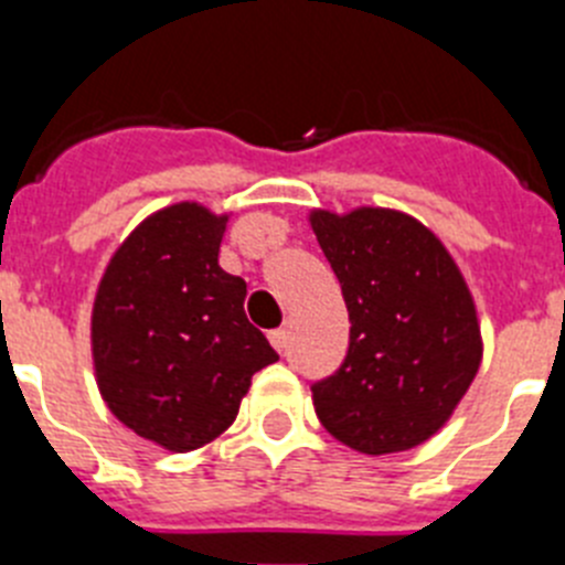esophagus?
<instances>
[{"mask_svg":"<svg viewBox=\"0 0 565 565\" xmlns=\"http://www.w3.org/2000/svg\"><path fill=\"white\" fill-rule=\"evenodd\" d=\"M268 339H271V344H274V348H277L279 353L286 351V344H288V331H286V328H277V331H271V333H268Z\"/></svg>","mask_w":565,"mask_h":565,"instance_id":"esophagus-1","label":"esophagus"}]
</instances>
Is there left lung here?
Segmentation results:
<instances>
[{"instance_id": "obj_1", "label": "left lung", "mask_w": 565, "mask_h": 565, "mask_svg": "<svg viewBox=\"0 0 565 565\" xmlns=\"http://www.w3.org/2000/svg\"><path fill=\"white\" fill-rule=\"evenodd\" d=\"M342 286L351 344L311 387L337 441L364 456L413 450L450 422L483 356L467 279L441 239L398 209L308 214Z\"/></svg>"}]
</instances>
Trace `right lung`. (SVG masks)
I'll list each match as a JSON object with an SVG mask.
<instances>
[{
    "instance_id": "1",
    "label": "right lung",
    "mask_w": 565,
    "mask_h": 565,
    "mask_svg": "<svg viewBox=\"0 0 565 565\" xmlns=\"http://www.w3.org/2000/svg\"><path fill=\"white\" fill-rule=\"evenodd\" d=\"M226 223L194 201L158 209L113 254L93 302L104 404L169 452L226 433L254 373L279 359L243 311L246 282L217 263Z\"/></svg>"
}]
</instances>
